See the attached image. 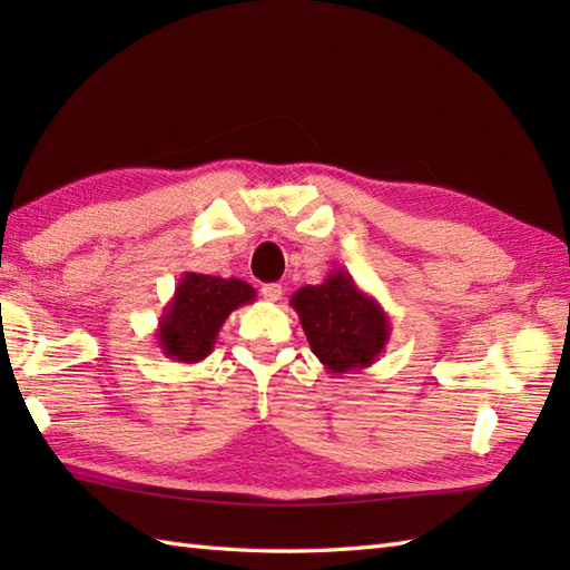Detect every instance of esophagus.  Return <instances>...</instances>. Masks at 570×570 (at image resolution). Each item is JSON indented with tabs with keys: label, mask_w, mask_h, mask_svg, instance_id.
Masks as SVG:
<instances>
[{
	"label": "esophagus",
	"mask_w": 570,
	"mask_h": 570,
	"mask_svg": "<svg viewBox=\"0 0 570 570\" xmlns=\"http://www.w3.org/2000/svg\"><path fill=\"white\" fill-rule=\"evenodd\" d=\"M262 296L266 301H272V304H276V301H282L284 288H282V284H264L262 286Z\"/></svg>",
	"instance_id": "1"
}]
</instances>
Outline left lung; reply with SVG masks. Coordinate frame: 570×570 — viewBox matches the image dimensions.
I'll return each mask as SVG.
<instances>
[{
  "label": "left lung",
  "mask_w": 570,
  "mask_h": 570,
  "mask_svg": "<svg viewBox=\"0 0 570 570\" xmlns=\"http://www.w3.org/2000/svg\"><path fill=\"white\" fill-rule=\"evenodd\" d=\"M311 353L331 374L365 370L377 362L392 335L382 304L355 284L345 266L292 296Z\"/></svg>",
  "instance_id": "1"
}]
</instances>
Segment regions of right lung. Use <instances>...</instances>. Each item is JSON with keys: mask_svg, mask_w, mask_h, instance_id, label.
Masks as SVG:
<instances>
[{"mask_svg": "<svg viewBox=\"0 0 570 570\" xmlns=\"http://www.w3.org/2000/svg\"><path fill=\"white\" fill-rule=\"evenodd\" d=\"M254 298L257 292L242 278L186 272L156 325L161 353L184 365L205 360L229 313Z\"/></svg>", "mask_w": 570, "mask_h": 570, "instance_id": "1", "label": "right lung"}]
</instances>
